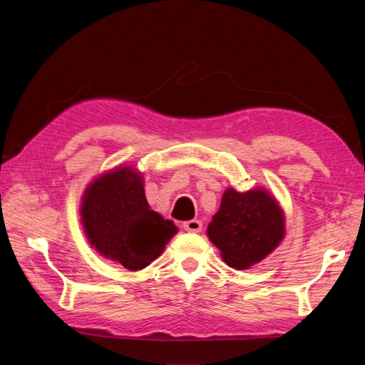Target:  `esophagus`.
Masks as SVG:
<instances>
[{"label": "esophagus", "instance_id": "34e87169", "mask_svg": "<svg viewBox=\"0 0 365 365\" xmlns=\"http://www.w3.org/2000/svg\"><path fill=\"white\" fill-rule=\"evenodd\" d=\"M182 227L185 231H189V233H200V231L202 230V222L197 219H192V220H187V222H184Z\"/></svg>", "mask_w": 365, "mask_h": 365}]
</instances>
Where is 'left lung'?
<instances>
[{
  "instance_id": "8db88e82",
  "label": "left lung",
  "mask_w": 365,
  "mask_h": 365,
  "mask_svg": "<svg viewBox=\"0 0 365 365\" xmlns=\"http://www.w3.org/2000/svg\"><path fill=\"white\" fill-rule=\"evenodd\" d=\"M210 240L231 268L247 269L280 244L284 217L274 197L262 189L225 190L219 212L207 228Z\"/></svg>"
}]
</instances>
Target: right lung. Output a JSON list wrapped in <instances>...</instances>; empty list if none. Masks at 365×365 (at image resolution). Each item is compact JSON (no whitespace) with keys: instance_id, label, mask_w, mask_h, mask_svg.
I'll use <instances>...</instances> for the list:
<instances>
[{"instance_id":"obj_1","label":"right lung","mask_w":365,"mask_h":365,"mask_svg":"<svg viewBox=\"0 0 365 365\" xmlns=\"http://www.w3.org/2000/svg\"><path fill=\"white\" fill-rule=\"evenodd\" d=\"M82 222L90 244L130 271L146 268L178 231L149 208L141 176L129 168L105 173L88 187Z\"/></svg>"}]
</instances>
